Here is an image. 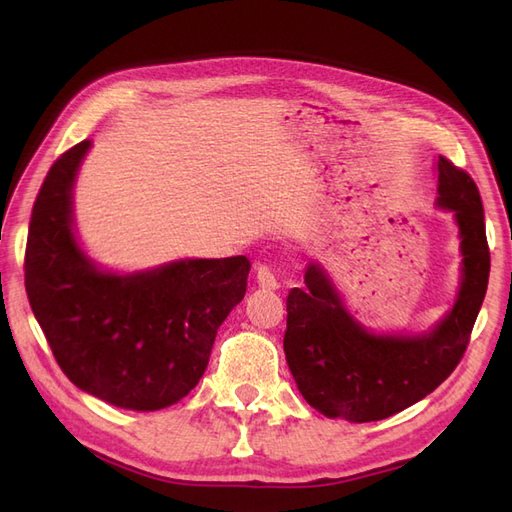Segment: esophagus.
<instances>
[{
  "label": "esophagus",
  "mask_w": 512,
  "mask_h": 512,
  "mask_svg": "<svg viewBox=\"0 0 512 512\" xmlns=\"http://www.w3.org/2000/svg\"><path fill=\"white\" fill-rule=\"evenodd\" d=\"M256 282H258L260 288H265V290L280 288V282H277V275H275V271L269 265H260L256 269Z\"/></svg>",
  "instance_id": "34e87169"
}]
</instances>
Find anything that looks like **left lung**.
<instances>
[{
	"label": "left lung",
	"instance_id": "left-lung-1",
	"mask_svg": "<svg viewBox=\"0 0 512 512\" xmlns=\"http://www.w3.org/2000/svg\"><path fill=\"white\" fill-rule=\"evenodd\" d=\"M438 194V205L455 211L459 224L463 280L451 314L433 331L367 333L318 265L307 267L305 290L288 292L286 361L307 404L322 414L350 423L382 421L436 391L466 354L491 267L483 200L474 179L444 156Z\"/></svg>",
	"mask_w": 512,
	"mask_h": 512
}]
</instances>
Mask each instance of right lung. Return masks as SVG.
Masks as SVG:
<instances>
[{
	"label": "right lung",
	"mask_w": 512,
	"mask_h": 512,
	"mask_svg": "<svg viewBox=\"0 0 512 512\" xmlns=\"http://www.w3.org/2000/svg\"><path fill=\"white\" fill-rule=\"evenodd\" d=\"M91 141L55 160L36 196L25 290L61 371L128 410H160L203 378L220 324L247 290L245 256L179 260L136 275L98 271L72 235V183Z\"/></svg>",
	"instance_id": "right-lung-1"
}]
</instances>
